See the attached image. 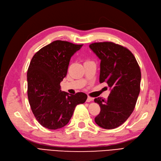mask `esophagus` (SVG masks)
Returning a JSON list of instances; mask_svg holds the SVG:
<instances>
[{
  "label": "esophagus",
  "mask_w": 161,
  "mask_h": 161,
  "mask_svg": "<svg viewBox=\"0 0 161 161\" xmlns=\"http://www.w3.org/2000/svg\"><path fill=\"white\" fill-rule=\"evenodd\" d=\"M92 100H93V98H92V97H91L88 96V97H87L86 101H87V102H91V101H92Z\"/></svg>",
  "instance_id": "34e87169"
}]
</instances>
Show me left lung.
I'll return each instance as SVG.
<instances>
[{
	"label": "left lung",
	"mask_w": 161,
	"mask_h": 161,
	"mask_svg": "<svg viewBox=\"0 0 161 161\" xmlns=\"http://www.w3.org/2000/svg\"><path fill=\"white\" fill-rule=\"evenodd\" d=\"M91 49L101 59L99 82H107L111 91L107 100L95 99L101 108L95 123L104 129L119 127L132 113L140 91L141 71L127 47L111 42H95Z\"/></svg>",
	"instance_id": "obj_1"
}]
</instances>
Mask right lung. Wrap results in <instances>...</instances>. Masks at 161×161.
<instances>
[{"label": "right lung", "instance_id": "right-lung-1", "mask_svg": "<svg viewBox=\"0 0 161 161\" xmlns=\"http://www.w3.org/2000/svg\"><path fill=\"white\" fill-rule=\"evenodd\" d=\"M83 44L53 41L37 52L27 70V96L35 118L43 127L57 130L69 122L76 106L84 103V92L69 95L60 90L70 58Z\"/></svg>", "mask_w": 161, "mask_h": 161}]
</instances>
